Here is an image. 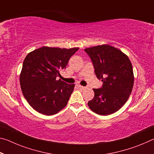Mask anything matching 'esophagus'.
<instances>
[{
  "mask_svg": "<svg viewBox=\"0 0 154 154\" xmlns=\"http://www.w3.org/2000/svg\"><path fill=\"white\" fill-rule=\"evenodd\" d=\"M77 86L79 87L80 89H82V90H84V89L86 88V87H85V86H81V85H78Z\"/></svg>",
  "mask_w": 154,
  "mask_h": 154,
  "instance_id": "34e87169",
  "label": "esophagus"
}]
</instances>
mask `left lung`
I'll return each instance as SVG.
<instances>
[{
    "mask_svg": "<svg viewBox=\"0 0 154 154\" xmlns=\"http://www.w3.org/2000/svg\"><path fill=\"white\" fill-rule=\"evenodd\" d=\"M91 59L94 72L103 82L101 88L93 89L94 97L88 105L99 115H109L121 109L130 97L134 86V72L128 56L108 45L85 48Z\"/></svg>",
    "mask_w": 154,
    "mask_h": 154,
    "instance_id": "1",
    "label": "left lung"
}]
</instances>
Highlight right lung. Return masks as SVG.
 <instances>
[{"mask_svg": "<svg viewBox=\"0 0 154 154\" xmlns=\"http://www.w3.org/2000/svg\"><path fill=\"white\" fill-rule=\"evenodd\" d=\"M78 49L43 46L26 56L20 75L21 90L29 104L39 113L53 115L67 105L75 84L56 78Z\"/></svg>", "mask_w": 154, "mask_h": 154, "instance_id": "1", "label": "right lung"}]
</instances>
